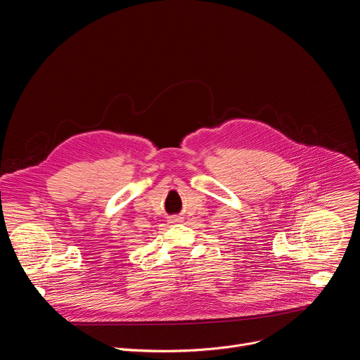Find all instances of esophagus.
Instances as JSON below:
<instances>
[{"label": "esophagus", "instance_id": "obj_1", "mask_svg": "<svg viewBox=\"0 0 360 360\" xmlns=\"http://www.w3.org/2000/svg\"><path fill=\"white\" fill-rule=\"evenodd\" d=\"M184 221V217H181V215H172V217L169 219V223L174 224V223H183Z\"/></svg>", "mask_w": 360, "mask_h": 360}]
</instances>
